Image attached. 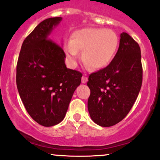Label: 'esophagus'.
<instances>
[{"label":"esophagus","mask_w":160,"mask_h":160,"mask_svg":"<svg viewBox=\"0 0 160 160\" xmlns=\"http://www.w3.org/2000/svg\"><path fill=\"white\" fill-rule=\"evenodd\" d=\"M87 81H88V78H87V77H86V76L82 77V83H86Z\"/></svg>","instance_id":"1"}]
</instances>
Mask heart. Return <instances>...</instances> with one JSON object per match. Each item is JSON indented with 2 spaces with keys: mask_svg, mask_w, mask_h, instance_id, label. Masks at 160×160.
I'll return each mask as SVG.
<instances>
[{
  "mask_svg": "<svg viewBox=\"0 0 160 160\" xmlns=\"http://www.w3.org/2000/svg\"><path fill=\"white\" fill-rule=\"evenodd\" d=\"M119 45L115 31L101 28H84L75 31L71 40L66 42L64 52L72 66H75L82 52V59L87 66L100 70L110 64Z\"/></svg>",
  "mask_w": 160,
  "mask_h": 160,
  "instance_id": "b5f03b06",
  "label": "heart"
}]
</instances>
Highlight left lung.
<instances>
[{
	"label": "left lung",
	"instance_id": "1",
	"mask_svg": "<svg viewBox=\"0 0 160 160\" xmlns=\"http://www.w3.org/2000/svg\"><path fill=\"white\" fill-rule=\"evenodd\" d=\"M113 60L106 68L89 75V113L98 125L111 127L126 117L141 88L143 68L138 43L128 33L120 35Z\"/></svg>",
	"mask_w": 160,
	"mask_h": 160
}]
</instances>
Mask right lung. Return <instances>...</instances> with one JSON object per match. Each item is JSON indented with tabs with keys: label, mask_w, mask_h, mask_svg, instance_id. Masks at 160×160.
<instances>
[{
	"label": "right lung",
	"mask_w": 160,
	"mask_h": 160,
	"mask_svg": "<svg viewBox=\"0 0 160 160\" xmlns=\"http://www.w3.org/2000/svg\"><path fill=\"white\" fill-rule=\"evenodd\" d=\"M61 17L40 22L25 38L17 65V86L26 111L41 125L51 127L66 115L80 72L67 68L66 55L60 45L49 38Z\"/></svg>",
	"instance_id": "right-lung-1"
}]
</instances>
